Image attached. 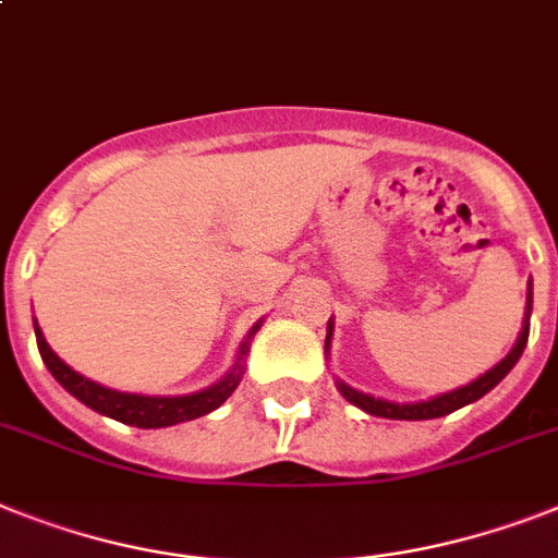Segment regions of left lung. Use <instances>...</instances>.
<instances>
[{"instance_id":"left-lung-1","label":"left lung","mask_w":558,"mask_h":558,"mask_svg":"<svg viewBox=\"0 0 558 558\" xmlns=\"http://www.w3.org/2000/svg\"><path fill=\"white\" fill-rule=\"evenodd\" d=\"M531 311H533V293H527V307H524V328L519 333V342L513 344V351L508 356L501 359L499 365L490 367L485 376H478L476 381L471 385H464L459 390H450V393H441L434 396V399H427V402H416V404H396V402H385V399H373L367 393H359V390L348 388L339 381V390L348 402H353L356 408L367 411L371 416H381V418H404V422H418V418H439V416H448V413L459 411L464 404L476 402L487 390H494L505 376L510 373V367L517 365L519 356H522L524 344H527V333H531ZM330 330L333 325H328V342H330Z\"/></svg>"}]
</instances>
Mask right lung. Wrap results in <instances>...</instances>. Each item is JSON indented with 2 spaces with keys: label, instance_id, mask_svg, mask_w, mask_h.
<instances>
[{
  "label": "right lung",
  "instance_id": "add662e5",
  "mask_svg": "<svg viewBox=\"0 0 558 558\" xmlns=\"http://www.w3.org/2000/svg\"><path fill=\"white\" fill-rule=\"evenodd\" d=\"M34 330H36V344H39L41 362H45L48 371L53 373V379H57L68 393L76 396L82 404L94 408V411L102 413V416L117 418V422H122V425L170 427V425H179V422H191V418H199L205 416V413L216 411V408H219V404H222L233 390H236L239 379H242V359H245L247 353V342H251V336L259 330V325H253L245 344L239 348V359H236V365H233V371H230L222 381H216L214 388L199 390V393H191V396H136V393H119V390L102 388V385L85 379V376H80V373L64 365L62 359L48 348V342H45V336H41L36 322H34Z\"/></svg>",
  "mask_w": 558,
  "mask_h": 558
}]
</instances>
